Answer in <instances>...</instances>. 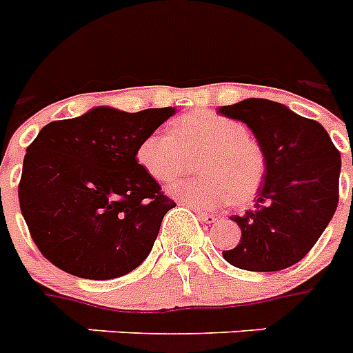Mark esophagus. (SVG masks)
I'll use <instances>...</instances> for the list:
<instances>
[{
  "label": "esophagus",
  "instance_id": "obj_1",
  "mask_svg": "<svg viewBox=\"0 0 353 353\" xmlns=\"http://www.w3.org/2000/svg\"><path fill=\"white\" fill-rule=\"evenodd\" d=\"M197 217H199L201 221L208 223V225L216 223V219H217V216H214V214H206V212H197Z\"/></svg>",
  "mask_w": 353,
  "mask_h": 353
}]
</instances>
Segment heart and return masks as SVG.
I'll return each mask as SVG.
<instances>
[{
	"label": "heart",
	"instance_id": "obj_1",
	"mask_svg": "<svg viewBox=\"0 0 353 353\" xmlns=\"http://www.w3.org/2000/svg\"><path fill=\"white\" fill-rule=\"evenodd\" d=\"M199 157L201 174L170 186V196L192 208L212 210L250 201L265 179L263 150L243 123L216 112H194L172 125V134L154 132L139 143L137 163L157 183H172Z\"/></svg>",
	"mask_w": 353,
	"mask_h": 353
}]
</instances>
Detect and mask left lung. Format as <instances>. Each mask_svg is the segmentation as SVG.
Instances as JSON below:
<instances>
[{"mask_svg":"<svg viewBox=\"0 0 353 353\" xmlns=\"http://www.w3.org/2000/svg\"><path fill=\"white\" fill-rule=\"evenodd\" d=\"M254 132L265 156V179L256 206L232 216L241 228L230 265L277 272L299 263L325 232L339 203L341 154L323 125L270 101L245 99L219 108Z\"/></svg>","mask_w":353,"mask_h":353,"instance_id":"obj_1","label":"left lung"}]
</instances>
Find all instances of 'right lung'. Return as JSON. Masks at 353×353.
I'll return each instance as SVG.
<instances>
[{
    "mask_svg": "<svg viewBox=\"0 0 353 353\" xmlns=\"http://www.w3.org/2000/svg\"><path fill=\"white\" fill-rule=\"evenodd\" d=\"M176 108L96 107L48 123L27 148L18 186L30 236L57 268L114 279L150 254L176 203L137 163V147Z\"/></svg>",
    "mask_w": 353,
    "mask_h": 353,
    "instance_id": "add662e5",
    "label": "right lung"
}]
</instances>
